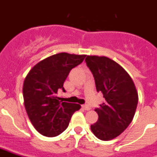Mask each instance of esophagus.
<instances>
[{
    "mask_svg": "<svg viewBox=\"0 0 157 157\" xmlns=\"http://www.w3.org/2000/svg\"><path fill=\"white\" fill-rule=\"evenodd\" d=\"M82 108L84 109H85V110H87V111H89V110H90V109H91V108L89 107V106H88V105H82Z\"/></svg>",
    "mask_w": 157,
    "mask_h": 157,
    "instance_id": "1",
    "label": "esophagus"
}]
</instances>
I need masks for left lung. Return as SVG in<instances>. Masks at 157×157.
Returning a JSON list of instances; mask_svg holds the SVG:
<instances>
[{"instance_id":"1","label":"left lung","mask_w":157,"mask_h":157,"mask_svg":"<svg viewBox=\"0 0 157 157\" xmlns=\"http://www.w3.org/2000/svg\"><path fill=\"white\" fill-rule=\"evenodd\" d=\"M87 66L92 72L97 92L105 101L96 108L97 123L91 130L98 139L110 140L129 125L137 107L138 94L133 81L120 64L106 56H88Z\"/></svg>"}]
</instances>
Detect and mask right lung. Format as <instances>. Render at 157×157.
Listing matches in <instances>:
<instances>
[{
	"label": "right lung",
	"mask_w": 157,
	"mask_h": 157,
	"mask_svg": "<svg viewBox=\"0 0 157 157\" xmlns=\"http://www.w3.org/2000/svg\"><path fill=\"white\" fill-rule=\"evenodd\" d=\"M85 55L61 52L48 56L32 68L25 79L23 97L27 114L38 132L48 137L60 135L68 126L77 104L62 102L56 93L64 92V81Z\"/></svg>",
	"instance_id": "obj_1"
}]
</instances>
